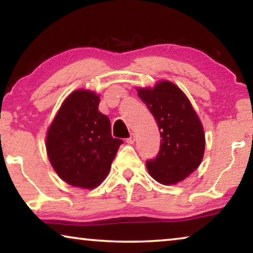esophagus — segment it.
Segmentation results:
<instances>
[{
	"label": "esophagus",
	"mask_w": 253,
	"mask_h": 253,
	"mask_svg": "<svg viewBox=\"0 0 253 253\" xmlns=\"http://www.w3.org/2000/svg\"><path fill=\"white\" fill-rule=\"evenodd\" d=\"M134 140H136V137H134L133 133H131L130 137L126 139V143H127V144H133Z\"/></svg>",
	"instance_id": "34e87169"
}]
</instances>
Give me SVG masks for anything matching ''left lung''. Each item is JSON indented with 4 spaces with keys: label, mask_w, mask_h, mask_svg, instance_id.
<instances>
[{
    "label": "left lung",
    "mask_w": 253,
    "mask_h": 253,
    "mask_svg": "<svg viewBox=\"0 0 253 253\" xmlns=\"http://www.w3.org/2000/svg\"><path fill=\"white\" fill-rule=\"evenodd\" d=\"M138 96L154 116L160 131V151L146 161L155 181L170 185L196 170L205 151V134L186 95L168 81L153 88H138Z\"/></svg>",
    "instance_id": "obj_1"
}]
</instances>
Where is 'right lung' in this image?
Instances as JSON below:
<instances>
[{"mask_svg": "<svg viewBox=\"0 0 253 253\" xmlns=\"http://www.w3.org/2000/svg\"><path fill=\"white\" fill-rule=\"evenodd\" d=\"M99 95L92 91L72 92L47 132V154L54 170L77 188L98 186L123 143L113 138L110 121L99 112Z\"/></svg>", "mask_w": 253, "mask_h": 253, "instance_id": "add662e5", "label": "right lung"}]
</instances>
